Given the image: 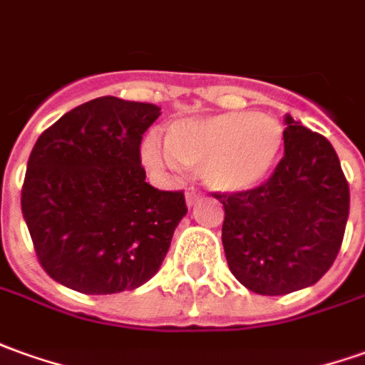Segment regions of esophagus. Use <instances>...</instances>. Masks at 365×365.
<instances>
[{
	"mask_svg": "<svg viewBox=\"0 0 365 365\" xmlns=\"http://www.w3.org/2000/svg\"><path fill=\"white\" fill-rule=\"evenodd\" d=\"M198 198H200V195H198L195 188H190V190H187V205H188V207H192V205L197 202Z\"/></svg>",
	"mask_w": 365,
	"mask_h": 365,
	"instance_id": "1",
	"label": "esophagus"
}]
</instances>
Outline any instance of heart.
Masks as SVG:
<instances>
[{
  "label": "heart",
  "instance_id": "b5f03b06",
  "mask_svg": "<svg viewBox=\"0 0 365 365\" xmlns=\"http://www.w3.org/2000/svg\"><path fill=\"white\" fill-rule=\"evenodd\" d=\"M284 147L280 120L256 110H230L182 119L165 129V149L143 140V160L155 170L200 168L202 180L220 192L258 187L276 167Z\"/></svg>",
  "mask_w": 365,
  "mask_h": 365
}]
</instances>
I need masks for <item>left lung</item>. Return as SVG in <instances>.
<instances>
[{
  "label": "left lung",
  "mask_w": 365,
  "mask_h": 365,
  "mask_svg": "<svg viewBox=\"0 0 365 365\" xmlns=\"http://www.w3.org/2000/svg\"><path fill=\"white\" fill-rule=\"evenodd\" d=\"M284 157L272 177L242 192H216L222 246L248 290L282 296L320 280L340 252L350 187L330 140L286 115Z\"/></svg>",
  "instance_id": "1"
}]
</instances>
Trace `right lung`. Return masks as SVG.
<instances>
[{
    "instance_id": "add662e5",
    "label": "right lung",
    "mask_w": 365,
    "mask_h": 365,
    "mask_svg": "<svg viewBox=\"0 0 365 365\" xmlns=\"http://www.w3.org/2000/svg\"><path fill=\"white\" fill-rule=\"evenodd\" d=\"M150 103L99 97L41 133L27 160L21 212L37 260L83 294L135 290L158 272L187 215L180 190L145 182L140 140Z\"/></svg>"
}]
</instances>
